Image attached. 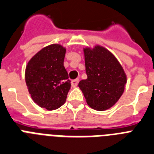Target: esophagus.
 Masks as SVG:
<instances>
[{"mask_svg":"<svg viewBox=\"0 0 154 154\" xmlns=\"http://www.w3.org/2000/svg\"><path fill=\"white\" fill-rule=\"evenodd\" d=\"M78 83H79V79H75L72 81V85H73V87H77Z\"/></svg>","mask_w":154,"mask_h":154,"instance_id":"1","label":"esophagus"}]
</instances>
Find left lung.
Returning a JSON list of instances; mask_svg holds the SVG:
<instances>
[{
  "mask_svg": "<svg viewBox=\"0 0 154 154\" xmlns=\"http://www.w3.org/2000/svg\"><path fill=\"white\" fill-rule=\"evenodd\" d=\"M84 54L88 77L78 86L88 106L97 111L108 109L124 92L127 76L118 60L104 47L85 48Z\"/></svg>",
  "mask_w": 154,
  "mask_h": 154,
  "instance_id": "obj_1",
  "label": "left lung"
}]
</instances>
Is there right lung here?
I'll use <instances>...</instances> for the list:
<instances>
[{"label": "right lung", "mask_w": 154, "mask_h": 154, "mask_svg": "<svg viewBox=\"0 0 154 154\" xmlns=\"http://www.w3.org/2000/svg\"><path fill=\"white\" fill-rule=\"evenodd\" d=\"M66 48L52 44L38 51L30 60L25 81L32 100L48 111L62 106L71 86L64 67Z\"/></svg>", "instance_id": "obj_1"}]
</instances>
